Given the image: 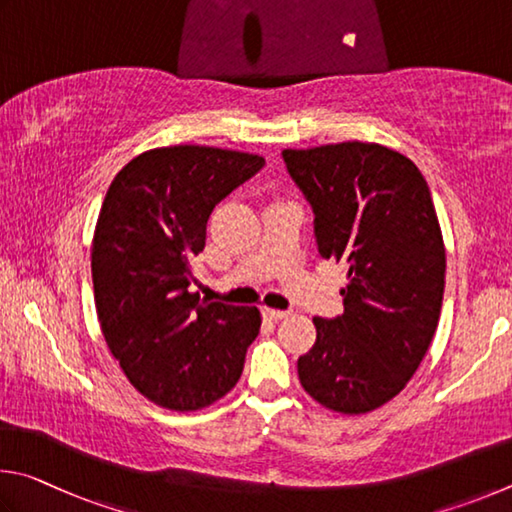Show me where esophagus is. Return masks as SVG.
I'll return each mask as SVG.
<instances>
[{
  "label": "esophagus",
  "instance_id": "obj_1",
  "mask_svg": "<svg viewBox=\"0 0 512 512\" xmlns=\"http://www.w3.org/2000/svg\"><path fill=\"white\" fill-rule=\"evenodd\" d=\"M263 315H265L267 319H272V321H279V319H285V317H290V310H276V308H263Z\"/></svg>",
  "mask_w": 512,
  "mask_h": 512
}]
</instances>
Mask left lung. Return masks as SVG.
I'll use <instances>...</instances> for the list:
<instances>
[{"mask_svg":"<svg viewBox=\"0 0 512 512\" xmlns=\"http://www.w3.org/2000/svg\"><path fill=\"white\" fill-rule=\"evenodd\" d=\"M315 211L321 258L348 265L344 315L315 317L301 387L337 414H369L407 387L441 317L445 245L432 193L411 159L380 143L283 150Z\"/></svg>","mask_w":512,"mask_h":512,"instance_id":"1","label":"left lung"}]
</instances>
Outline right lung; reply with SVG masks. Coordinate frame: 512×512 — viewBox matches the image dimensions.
<instances>
[{"label":"right lung","instance_id":"right-lung-1","mask_svg":"<svg viewBox=\"0 0 512 512\" xmlns=\"http://www.w3.org/2000/svg\"><path fill=\"white\" fill-rule=\"evenodd\" d=\"M263 164L211 146L152 148L107 188L92 240L98 321L125 378L159 407L220 400L261 330L256 306L209 303L188 285L215 204Z\"/></svg>","mask_w":512,"mask_h":512}]
</instances>
